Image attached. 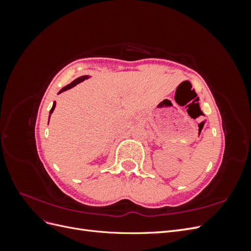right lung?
Returning <instances> with one entry per match:
<instances>
[{"label":"right lung","mask_w":251,"mask_h":251,"mask_svg":"<svg viewBox=\"0 0 251 251\" xmlns=\"http://www.w3.org/2000/svg\"><path fill=\"white\" fill-rule=\"evenodd\" d=\"M90 76H88V75H83V76H80V77H78V78H76L75 80H73L71 83H69V85H67L66 87H64L62 90L59 91L58 92V94L59 93H62V92H65V91H67V90H69V89H71V88H73V87H75L77 85V83H79V82H81V81H83V80H86V79H88ZM55 105H56V102L54 101L53 102V105H52V108H51V110H50V115H49V119H50V116H51V114L53 113V111H54V109H55ZM48 124H49V121H48Z\"/></svg>","instance_id":"1"}]
</instances>
